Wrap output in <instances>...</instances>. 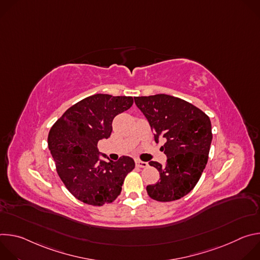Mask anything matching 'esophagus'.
I'll return each instance as SVG.
<instances>
[{"label": "esophagus", "instance_id": "obj_1", "mask_svg": "<svg viewBox=\"0 0 260 260\" xmlns=\"http://www.w3.org/2000/svg\"><path fill=\"white\" fill-rule=\"evenodd\" d=\"M136 166L138 168H147L148 167V162L141 161V160H136Z\"/></svg>", "mask_w": 260, "mask_h": 260}]
</instances>
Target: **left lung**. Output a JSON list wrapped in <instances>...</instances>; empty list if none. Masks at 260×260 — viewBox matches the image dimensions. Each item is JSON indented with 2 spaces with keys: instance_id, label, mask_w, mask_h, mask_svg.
I'll return each instance as SVG.
<instances>
[{
  "instance_id": "8db88e82",
  "label": "left lung",
  "mask_w": 260,
  "mask_h": 260,
  "mask_svg": "<svg viewBox=\"0 0 260 260\" xmlns=\"http://www.w3.org/2000/svg\"><path fill=\"white\" fill-rule=\"evenodd\" d=\"M135 103L149 122L154 141L162 138L165 166L149 165L159 172V181L148 185L147 193L158 202H172L189 193L208 162L212 142L210 118L192 104L168 94L136 96Z\"/></svg>"
}]
</instances>
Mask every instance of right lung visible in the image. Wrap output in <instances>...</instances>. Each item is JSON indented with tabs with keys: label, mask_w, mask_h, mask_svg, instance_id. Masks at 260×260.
<instances>
[{
	"label": "right lung",
	"mask_w": 260,
	"mask_h": 260,
	"mask_svg": "<svg viewBox=\"0 0 260 260\" xmlns=\"http://www.w3.org/2000/svg\"><path fill=\"white\" fill-rule=\"evenodd\" d=\"M133 103L132 96L93 94L69 108L51 127L48 148L57 174L77 200L103 206L120 194L135 161L121 156L117 161L107 162L98 143L111 136L114 117L128 110Z\"/></svg>",
	"instance_id": "add662e5"
}]
</instances>
